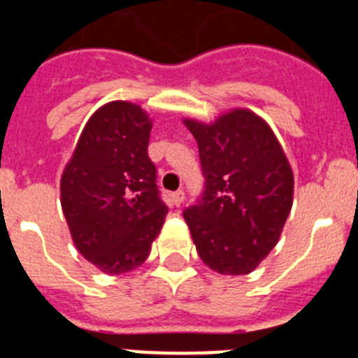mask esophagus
<instances>
[{
	"mask_svg": "<svg viewBox=\"0 0 358 358\" xmlns=\"http://www.w3.org/2000/svg\"><path fill=\"white\" fill-rule=\"evenodd\" d=\"M172 201L176 206H181V202L185 201V192H182V189H177V192H173Z\"/></svg>",
	"mask_w": 358,
	"mask_h": 358,
	"instance_id": "1",
	"label": "esophagus"
}]
</instances>
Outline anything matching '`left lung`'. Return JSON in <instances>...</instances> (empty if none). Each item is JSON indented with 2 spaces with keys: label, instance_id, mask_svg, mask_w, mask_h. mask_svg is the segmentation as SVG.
Masks as SVG:
<instances>
[{
  "label": "left lung",
  "instance_id": "left-lung-1",
  "mask_svg": "<svg viewBox=\"0 0 358 358\" xmlns=\"http://www.w3.org/2000/svg\"><path fill=\"white\" fill-rule=\"evenodd\" d=\"M199 145L204 192L182 211L201 260L220 274L252 273L292 208L294 176L273 129L248 109L206 125L185 120Z\"/></svg>",
  "mask_w": 358,
  "mask_h": 358
}]
</instances>
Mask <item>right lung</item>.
Returning <instances> with one entry per match:
<instances>
[{
  "instance_id": "1",
  "label": "right lung",
  "mask_w": 358,
  "mask_h": 358,
  "mask_svg": "<svg viewBox=\"0 0 358 358\" xmlns=\"http://www.w3.org/2000/svg\"><path fill=\"white\" fill-rule=\"evenodd\" d=\"M152 122L140 106L109 102L87 120L61 179L71 238L106 274H123L148 258L169 208L148 157Z\"/></svg>"
}]
</instances>
